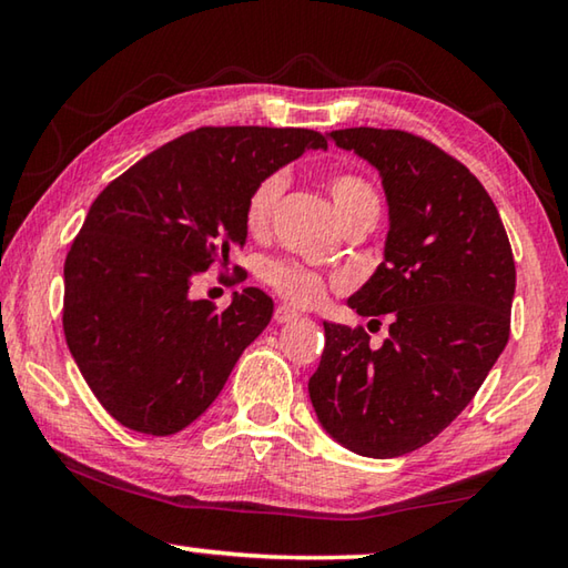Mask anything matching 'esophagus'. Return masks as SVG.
<instances>
[{
	"label": "esophagus",
	"instance_id": "esophagus-1",
	"mask_svg": "<svg viewBox=\"0 0 568 568\" xmlns=\"http://www.w3.org/2000/svg\"><path fill=\"white\" fill-rule=\"evenodd\" d=\"M297 318H301V313L293 311L291 305H277L275 313H273V321H275V323H293V321H297Z\"/></svg>",
	"mask_w": 568,
	"mask_h": 568
}]
</instances>
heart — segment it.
I'll use <instances>...</instances> for the list:
<instances>
[{"label":"heart","instance_id":"1","mask_svg":"<svg viewBox=\"0 0 568 568\" xmlns=\"http://www.w3.org/2000/svg\"><path fill=\"white\" fill-rule=\"evenodd\" d=\"M285 172L273 170L255 182L253 190L247 192L245 200V227L253 235H263L273 223L277 200H281L285 190ZM328 192L333 197L335 213L341 220L353 217L363 210H378L381 200L378 192L365 178L355 175V172H335L328 180ZM261 281L271 285L277 295H283L285 301L297 305H311L321 301L325 291V281L321 273H315L313 267H305L293 261H267L261 267Z\"/></svg>","mask_w":568,"mask_h":568}]
</instances>
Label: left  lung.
Masks as SVG:
<instances>
[{
	"mask_svg": "<svg viewBox=\"0 0 568 568\" xmlns=\"http://www.w3.org/2000/svg\"><path fill=\"white\" fill-rule=\"evenodd\" d=\"M331 138L383 178L386 261L348 305L365 318L390 315V328L376 348L363 325L323 323L325 348L307 393L338 444L396 458L434 440L506 348L514 253L478 178L434 142L378 128Z\"/></svg>",
	"mask_w": 568,
	"mask_h": 568,
	"instance_id": "left-lung-1",
	"label": "left lung"
}]
</instances>
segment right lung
<instances>
[{"instance_id": "1", "label": "right lung", "mask_w": 568, "mask_h": 568, "mask_svg": "<svg viewBox=\"0 0 568 568\" xmlns=\"http://www.w3.org/2000/svg\"><path fill=\"white\" fill-rule=\"evenodd\" d=\"M328 148L303 128H200L150 152L94 200L64 261L62 328L102 408L138 434L172 436L203 416L273 301L243 287L217 311L190 285L247 237V192Z\"/></svg>"}]
</instances>
